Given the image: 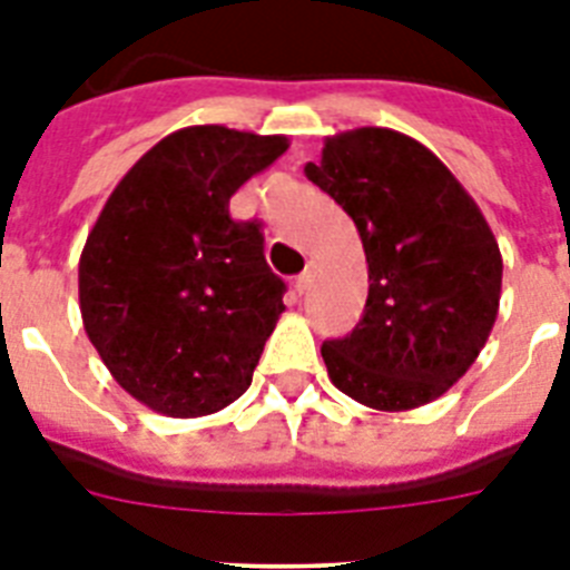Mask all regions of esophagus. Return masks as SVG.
<instances>
[{"label": "esophagus", "mask_w": 570, "mask_h": 570, "mask_svg": "<svg viewBox=\"0 0 570 570\" xmlns=\"http://www.w3.org/2000/svg\"><path fill=\"white\" fill-rule=\"evenodd\" d=\"M311 276H314V265H308V268L302 271V274L296 276V279H294V288L299 291V294H305V291H308V285H311Z\"/></svg>", "instance_id": "obj_1"}]
</instances>
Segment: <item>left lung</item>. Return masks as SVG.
<instances>
[{
	"label": "left lung",
	"mask_w": 570,
	"mask_h": 570,
	"mask_svg": "<svg viewBox=\"0 0 570 570\" xmlns=\"http://www.w3.org/2000/svg\"><path fill=\"white\" fill-rule=\"evenodd\" d=\"M305 176L354 219L371 282L356 328L322 345L331 382L376 411L434 402L500 311L502 254L480 205L440 156L391 128L328 136Z\"/></svg>",
	"instance_id": "8db88e82"
}]
</instances>
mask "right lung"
<instances>
[{"label": "right lung", "instance_id": "obj_1", "mask_svg": "<svg viewBox=\"0 0 570 570\" xmlns=\"http://www.w3.org/2000/svg\"><path fill=\"white\" fill-rule=\"evenodd\" d=\"M288 150L223 125L174 130L122 176L79 256V311L114 380L165 416H205L248 391L285 311L259 223L228 203Z\"/></svg>", "mask_w": 570, "mask_h": 570}]
</instances>
